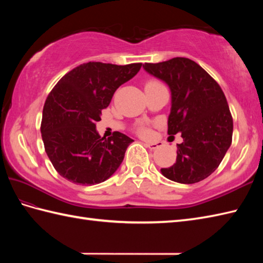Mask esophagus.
Here are the masks:
<instances>
[{
  "mask_svg": "<svg viewBox=\"0 0 263 263\" xmlns=\"http://www.w3.org/2000/svg\"><path fill=\"white\" fill-rule=\"evenodd\" d=\"M146 147H148L149 149H152V150H155V149H157V148L160 147V143L159 142H147Z\"/></svg>",
  "mask_w": 263,
  "mask_h": 263,
  "instance_id": "34e87169",
  "label": "esophagus"
}]
</instances>
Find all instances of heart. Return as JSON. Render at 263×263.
<instances>
[{"instance_id": "obj_1", "label": "heart", "mask_w": 263, "mask_h": 263, "mask_svg": "<svg viewBox=\"0 0 263 263\" xmlns=\"http://www.w3.org/2000/svg\"><path fill=\"white\" fill-rule=\"evenodd\" d=\"M156 83H159V82H157V81H149L146 86H150V85H156ZM140 133L141 135H143V136H146V135H148V130L146 127H141L140 128Z\"/></svg>"}]
</instances>
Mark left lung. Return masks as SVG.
I'll return each instance as SVG.
<instances>
[{"mask_svg":"<svg viewBox=\"0 0 263 263\" xmlns=\"http://www.w3.org/2000/svg\"><path fill=\"white\" fill-rule=\"evenodd\" d=\"M143 69L170 87L168 135L181 133L183 138L177 144L176 163L161 168V174L181 184L204 180L217 170L232 143L233 119L224 92L186 58L146 63Z\"/></svg>","mask_w":263,"mask_h":263,"instance_id":"1","label":"left lung"}]
</instances>
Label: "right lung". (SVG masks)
Wrapping results in <instances>:
<instances>
[{"label":"right lung","mask_w":263,"mask_h":263,"mask_svg":"<svg viewBox=\"0 0 263 263\" xmlns=\"http://www.w3.org/2000/svg\"><path fill=\"white\" fill-rule=\"evenodd\" d=\"M141 65L81 64L61 78L49 92L41 131L45 152L61 176L74 184L93 185L119 168L133 140L121 132L102 138L96 123L116 89L132 79Z\"/></svg>","instance_id":"1"}]
</instances>
